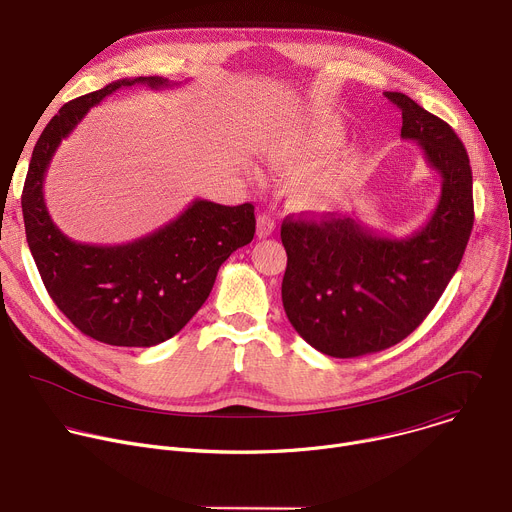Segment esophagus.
Segmentation results:
<instances>
[{"label":"esophagus","mask_w":512,"mask_h":512,"mask_svg":"<svg viewBox=\"0 0 512 512\" xmlns=\"http://www.w3.org/2000/svg\"><path fill=\"white\" fill-rule=\"evenodd\" d=\"M275 231V223L269 214H259L257 218V237L267 239Z\"/></svg>","instance_id":"obj_1"}]
</instances>
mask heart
Instances as JSON below:
<instances>
[{
    "mask_svg": "<svg viewBox=\"0 0 512 512\" xmlns=\"http://www.w3.org/2000/svg\"><path fill=\"white\" fill-rule=\"evenodd\" d=\"M344 137L342 123L334 117H318L308 129L294 135L267 154L271 170L281 174H300L312 164L332 154ZM358 174V158L348 152L298 176L289 188V198L306 214H328L336 210L346 190Z\"/></svg>",
    "mask_w": 512,
    "mask_h": 512,
    "instance_id": "b5f03b06",
    "label": "heart"
}]
</instances>
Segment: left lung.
<instances>
[{
	"label": "left lung",
	"mask_w": 512,
	"mask_h": 512,
	"mask_svg": "<svg viewBox=\"0 0 512 512\" xmlns=\"http://www.w3.org/2000/svg\"><path fill=\"white\" fill-rule=\"evenodd\" d=\"M403 115L401 137L415 141L442 192L427 223L387 237L358 216L320 223L287 216L281 302L287 320L334 358L381 352L407 338L442 298L474 225L472 168L464 143L440 117L403 93H385Z\"/></svg>",
	"instance_id": "1"
}]
</instances>
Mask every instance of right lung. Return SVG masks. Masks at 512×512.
Listing matches in <instances>:
<instances>
[{"label": "right lung", "instance_id": "add662e5", "mask_svg": "<svg viewBox=\"0 0 512 512\" xmlns=\"http://www.w3.org/2000/svg\"><path fill=\"white\" fill-rule=\"evenodd\" d=\"M174 87L162 77H137L66 103L38 137L24 192L26 239L58 310L83 334L111 346H156L178 334L210 296L216 273L253 241L255 208L196 198L174 221L123 245L68 239L50 218L44 178L52 156L91 107L119 89Z\"/></svg>", "mask_w": 512, "mask_h": 512}]
</instances>
